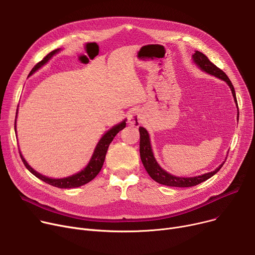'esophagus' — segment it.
Masks as SVG:
<instances>
[{
  "label": "esophagus",
  "mask_w": 255,
  "mask_h": 255,
  "mask_svg": "<svg viewBox=\"0 0 255 255\" xmlns=\"http://www.w3.org/2000/svg\"><path fill=\"white\" fill-rule=\"evenodd\" d=\"M142 121H143V117H142L141 113H139L138 111L131 113L128 118L129 125H131L133 127H139L140 124L142 123Z\"/></svg>",
  "instance_id": "34e87169"
}]
</instances>
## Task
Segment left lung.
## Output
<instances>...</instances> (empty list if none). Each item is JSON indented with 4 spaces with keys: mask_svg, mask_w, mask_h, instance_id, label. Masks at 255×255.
Wrapping results in <instances>:
<instances>
[{
    "mask_svg": "<svg viewBox=\"0 0 255 255\" xmlns=\"http://www.w3.org/2000/svg\"><path fill=\"white\" fill-rule=\"evenodd\" d=\"M193 60L194 62L198 65V67L202 70L206 71L209 74H212L214 76H216L218 78H221L224 82L227 83V85L230 86L233 96L235 99V102L238 105L237 102V97H236V92L234 89V86L230 78L227 77V75L220 69L216 65H214L207 56H205L203 52L200 51H195L193 55ZM139 153H140V159L141 162L146 170V172L149 173V176L156 181L159 184H162L165 186H170V187H192L200 184L202 182L207 181L211 177H213L215 173L222 167L224 163H222L219 167H217L214 171L205 173V175L198 176V177H193V178H180L172 176L170 173L166 172L163 170L161 167L159 166V164L156 162V160L154 158L152 149H151V143H150V137H149V133L143 127H139Z\"/></svg>",
    "mask_w": 255,
    "mask_h": 255,
    "instance_id": "obj_1",
    "label": "left lung"
}]
</instances>
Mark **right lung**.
<instances>
[{
	"label": "right lung",
	"instance_id": "add662e5",
	"mask_svg": "<svg viewBox=\"0 0 255 255\" xmlns=\"http://www.w3.org/2000/svg\"><path fill=\"white\" fill-rule=\"evenodd\" d=\"M60 49H55L50 51L48 55L46 57L43 58L42 61H40L39 63H37L34 68L31 70L30 74H33L37 69H39L40 67L43 66L53 55H55L56 52H58ZM16 115H17V112H16ZM15 124H16V121L14 123V128H15ZM126 126V122L124 121V122L120 123L119 125L113 127L112 129H110L109 131H107L105 134L102 136V138L99 140L98 144L96 145V149L95 151H94V154L90 160L89 164L86 166L85 169H83L82 171H79L78 173H76V175H73V176H70L68 178H63V179H50V178H47V177H44L42 175H40L39 172H37L36 170H34L28 163H26V161L24 160V158L21 156L20 152H19V155H20V158L22 160V162L24 164V166L28 168L33 175L35 177H37L38 179L42 180L43 182L51 185V186H55V187H58V188H75V187H79V186H83L87 183H89L90 181H92L94 178H95L99 171L101 170L102 168V165H103V162H104V159H105V155H106V152H107V149H109V146L111 144V142L113 141L114 137L118 134V133L124 129Z\"/></svg>",
	"mask_w": 255,
	"mask_h": 255
}]
</instances>
